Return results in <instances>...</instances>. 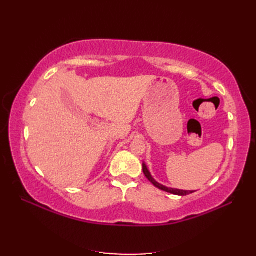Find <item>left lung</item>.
Here are the masks:
<instances>
[{
    "label": "left lung",
    "instance_id": "obj_1",
    "mask_svg": "<svg viewBox=\"0 0 256 256\" xmlns=\"http://www.w3.org/2000/svg\"><path fill=\"white\" fill-rule=\"evenodd\" d=\"M143 172H144V175L146 176V178H148V180H150L152 184H153L155 187H157V188L160 189V190H164V192H170V194H177V196H187V194H189L194 192H192V190H190V192H187V190L172 189V188H167V187H165V186H162V184H158V182L154 180L153 177L150 176V172H148V167L145 166V164H143Z\"/></svg>",
    "mask_w": 256,
    "mask_h": 256
}]
</instances>
